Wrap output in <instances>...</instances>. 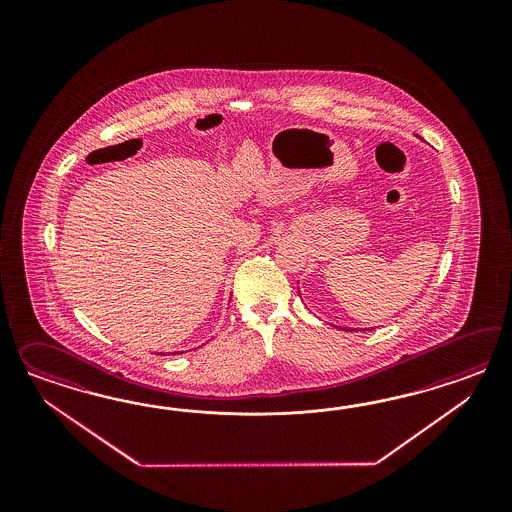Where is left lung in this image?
Listing matches in <instances>:
<instances>
[{
    "label": "left lung",
    "mask_w": 512,
    "mask_h": 512,
    "mask_svg": "<svg viewBox=\"0 0 512 512\" xmlns=\"http://www.w3.org/2000/svg\"><path fill=\"white\" fill-rule=\"evenodd\" d=\"M341 330H351V328H341Z\"/></svg>",
    "instance_id": "8db88e82"
}]
</instances>
